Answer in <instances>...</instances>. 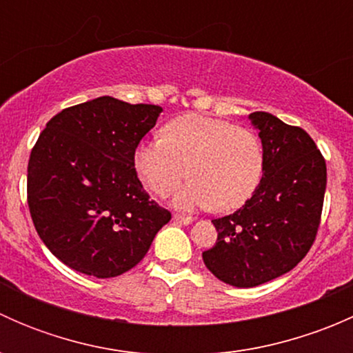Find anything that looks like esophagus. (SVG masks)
I'll return each mask as SVG.
<instances>
[{
	"mask_svg": "<svg viewBox=\"0 0 353 353\" xmlns=\"http://www.w3.org/2000/svg\"><path fill=\"white\" fill-rule=\"evenodd\" d=\"M174 220H176L177 223H183V225H190V223L193 222V216H190V215H174Z\"/></svg>",
	"mask_w": 353,
	"mask_h": 353,
	"instance_id": "34e87169",
	"label": "esophagus"
}]
</instances>
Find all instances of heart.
<instances>
[{"mask_svg":"<svg viewBox=\"0 0 353 353\" xmlns=\"http://www.w3.org/2000/svg\"><path fill=\"white\" fill-rule=\"evenodd\" d=\"M265 157L252 131L205 114H184L163 128V138L143 141L134 152L141 183L159 196L172 193L190 174L176 205L241 208L258 190Z\"/></svg>","mask_w":353,"mask_h":353,"instance_id":"heart-1","label":"heart"}]
</instances>
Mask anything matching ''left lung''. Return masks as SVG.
I'll list each match as a JSON object with an SVG mask.
<instances>
[{"mask_svg": "<svg viewBox=\"0 0 353 353\" xmlns=\"http://www.w3.org/2000/svg\"><path fill=\"white\" fill-rule=\"evenodd\" d=\"M263 145V177L243 208L212 220L216 243L206 268L229 285L249 288L290 272L318 234L326 162L302 128L270 112L249 114Z\"/></svg>", "mask_w": 353, "mask_h": 353, "instance_id": "left-lung-1", "label": "left lung"}]
</instances>
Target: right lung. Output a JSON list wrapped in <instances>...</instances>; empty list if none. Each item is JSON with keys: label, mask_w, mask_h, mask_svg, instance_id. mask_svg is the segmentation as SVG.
Returning a JSON list of instances; mask_svg holds the SVG:
<instances>
[{"label": "right lung", "mask_w": 353, "mask_h": 353, "mask_svg": "<svg viewBox=\"0 0 353 353\" xmlns=\"http://www.w3.org/2000/svg\"><path fill=\"white\" fill-rule=\"evenodd\" d=\"M160 112L104 95L56 114L32 148L28 210L42 243L71 270L123 275L170 220L134 169L138 143Z\"/></svg>", "instance_id": "1"}]
</instances>
